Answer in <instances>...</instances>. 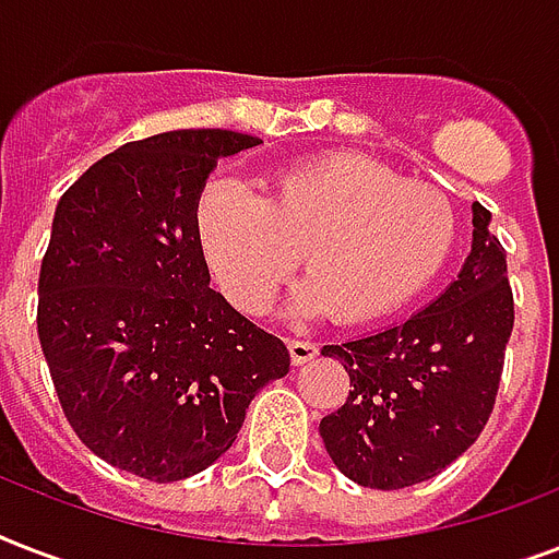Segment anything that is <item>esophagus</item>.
<instances>
[{
    "label": "esophagus",
    "mask_w": 559,
    "mask_h": 559,
    "mask_svg": "<svg viewBox=\"0 0 559 559\" xmlns=\"http://www.w3.org/2000/svg\"><path fill=\"white\" fill-rule=\"evenodd\" d=\"M287 348H289V359H293V366H305V362L316 359V354H319V345L310 340H289Z\"/></svg>",
    "instance_id": "1"
}]
</instances>
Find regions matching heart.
I'll use <instances>...</instances> for the list:
<instances>
[{"mask_svg":"<svg viewBox=\"0 0 559 559\" xmlns=\"http://www.w3.org/2000/svg\"><path fill=\"white\" fill-rule=\"evenodd\" d=\"M197 235L219 289L237 310L266 313L298 252L310 278L293 316L345 324L394 313L443 270L455 214L432 188L403 182L359 153H324L272 174L258 197L235 179L209 182Z\"/></svg>","mask_w":559,"mask_h":559,"instance_id":"obj_1","label":"heart"}]
</instances>
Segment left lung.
I'll return each mask as SVG.
<instances>
[{"instance_id":"obj_1","label":"left lung","mask_w":559,"mask_h":559,"mask_svg":"<svg viewBox=\"0 0 559 559\" xmlns=\"http://www.w3.org/2000/svg\"><path fill=\"white\" fill-rule=\"evenodd\" d=\"M513 331V293L490 211L473 202V246L459 278L403 324L324 345L350 377L319 435L340 473L373 490L420 485L485 429Z\"/></svg>"}]
</instances>
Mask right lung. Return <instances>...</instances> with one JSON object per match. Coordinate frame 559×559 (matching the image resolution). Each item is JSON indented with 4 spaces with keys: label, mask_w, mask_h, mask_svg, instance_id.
I'll return each instance as SVG.
<instances>
[{
    "label": "right lung",
    "mask_w": 559,
    "mask_h": 559,
    "mask_svg": "<svg viewBox=\"0 0 559 559\" xmlns=\"http://www.w3.org/2000/svg\"><path fill=\"white\" fill-rule=\"evenodd\" d=\"M231 130H174L118 147L60 197L39 266L37 333L51 382L98 459L159 485L211 467L287 345L217 289L197 202Z\"/></svg>",
    "instance_id": "right-lung-1"
}]
</instances>
